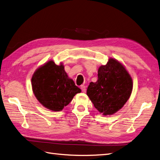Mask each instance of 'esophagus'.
Segmentation results:
<instances>
[{
    "instance_id": "1",
    "label": "esophagus",
    "mask_w": 160,
    "mask_h": 160,
    "mask_svg": "<svg viewBox=\"0 0 160 160\" xmlns=\"http://www.w3.org/2000/svg\"><path fill=\"white\" fill-rule=\"evenodd\" d=\"M81 89L82 92H83V93H86V88H85V85H81Z\"/></svg>"
}]
</instances>
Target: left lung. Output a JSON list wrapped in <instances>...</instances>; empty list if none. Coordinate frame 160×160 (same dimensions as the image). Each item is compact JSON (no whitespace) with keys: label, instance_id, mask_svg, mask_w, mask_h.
<instances>
[{"label":"left lung","instance_id":"1","mask_svg":"<svg viewBox=\"0 0 160 160\" xmlns=\"http://www.w3.org/2000/svg\"><path fill=\"white\" fill-rule=\"evenodd\" d=\"M98 79L87 90L94 107L103 115H113L123 108L132 93L133 81L124 66L110 58L98 69Z\"/></svg>","mask_w":160,"mask_h":160}]
</instances>
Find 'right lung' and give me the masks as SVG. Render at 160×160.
<instances>
[{
	"label": "right lung",
	"mask_w": 160,
	"mask_h": 160,
	"mask_svg": "<svg viewBox=\"0 0 160 160\" xmlns=\"http://www.w3.org/2000/svg\"><path fill=\"white\" fill-rule=\"evenodd\" d=\"M36 98L46 108L59 111L68 105L81 89L69 78L62 63L49 61L37 69L31 79Z\"/></svg>",
	"instance_id": "1"
}]
</instances>
